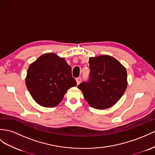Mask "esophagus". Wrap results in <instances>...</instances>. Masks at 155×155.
Instances as JSON below:
<instances>
[{
  "instance_id": "34e87169",
  "label": "esophagus",
  "mask_w": 155,
  "mask_h": 155,
  "mask_svg": "<svg viewBox=\"0 0 155 155\" xmlns=\"http://www.w3.org/2000/svg\"><path fill=\"white\" fill-rule=\"evenodd\" d=\"M76 81H77V84H80V83H81V77H78V78H77Z\"/></svg>"
}]
</instances>
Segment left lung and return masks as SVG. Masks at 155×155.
<instances>
[{
    "label": "left lung",
    "mask_w": 155,
    "mask_h": 155,
    "mask_svg": "<svg viewBox=\"0 0 155 155\" xmlns=\"http://www.w3.org/2000/svg\"><path fill=\"white\" fill-rule=\"evenodd\" d=\"M89 64L88 80L82 82L78 88L91 107L97 109L109 108L120 100L126 89L125 67L107 55L90 58Z\"/></svg>",
    "instance_id": "left-lung-1"
}]
</instances>
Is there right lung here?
<instances>
[{
    "instance_id": "obj_1",
    "label": "right lung",
    "mask_w": 155,
    "mask_h": 155,
    "mask_svg": "<svg viewBox=\"0 0 155 155\" xmlns=\"http://www.w3.org/2000/svg\"><path fill=\"white\" fill-rule=\"evenodd\" d=\"M25 82L34 100L45 107L58 105L67 90L77 86L71 66L54 53L43 54L31 63Z\"/></svg>"
}]
</instances>
